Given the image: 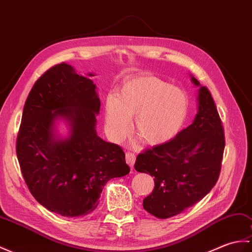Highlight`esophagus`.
<instances>
[{
  "mask_svg": "<svg viewBox=\"0 0 252 252\" xmlns=\"http://www.w3.org/2000/svg\"><path fill=\"white\" fill-rule=\"evenodd\" d=\"M135 159H136V157H135V155H134L133 153H126V163H127L128 165H130L131 168H133V166H134V163H135Z\"/></svg>",
  "mask_w": 252,
  "mask_h": 252,
  "instance_id": "esophagus-1",
  "label": "esophagus"
}]
</instances>
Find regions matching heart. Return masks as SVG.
Wrapping results in <instances>:
<instances>
[{
    "mask_svg": "<svg viewBox=\"0 0 252 252\" xmlns=\"http://www.w3.org/2000/svg\"><path fill=\"white\" fill-rule=\"evenodd\" d=\"M188 97L177 87L154 75H142L122 84L117 96L104 105V126L109 138L120 142L130 131V118L145 144H164L177 135L188 115Z\"/></svg>",
    "mask_w": 252,
    "mask_h": 252,
    "instance_id": "heart-1",
    "label": "heart"
}]
</instances>
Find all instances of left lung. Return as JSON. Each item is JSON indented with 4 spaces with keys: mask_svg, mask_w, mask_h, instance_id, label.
I'll use <instances>...</instances> for the list:
<instances>
[{
    "mask_svg": "<svg viewBox=\"0 0 252 252\" xmlns=\"http://www.w3.org/2000/svg\"><path fill=\"white\" fill-rule=\"evenodd\" d=\"M192 81L200 85L194 77ZM224 146L223 124L212 93L201 87L193 124L136 158L134 168L155 177V188L144 198V209L166 219L201 201L219 178Z\"/></svg>",
    "mask_w": 252,
    "mask_h": 252,
    "instance_id": "left-lung-1",
    "label": "left lung"
}]
</instances>
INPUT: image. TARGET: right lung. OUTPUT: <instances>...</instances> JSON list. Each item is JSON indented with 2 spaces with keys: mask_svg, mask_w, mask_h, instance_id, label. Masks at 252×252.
I'll return each mask as SVG.
<instances>
[{
  "mask_svg": "<svg viewBox=\"0 0 252 252\" xmlns=\"http://www.w3.org/2000/svg\"><path fill=\"white\" fill-rule=\"evenodd\" d=\"M99 106L93 81L62 62L35 81L23 107L16 143L23 179L35 200L63 217L90 214L107 181L130 173L120 146L96 135ZM58 116L71 126L64 141L53 138Z\"/></svg>",
  "mask_w": 252,
  "mask_h": 252,
  "instance_id": "1",
  "label": "right lung"
}]
</instances>
